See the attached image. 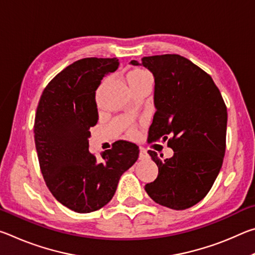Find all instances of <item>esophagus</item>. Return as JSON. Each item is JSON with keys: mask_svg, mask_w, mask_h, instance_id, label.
Instances as JSON below:
<instances>
[{"mask_svg": "<svg viewBox=\"0 0 255 255\" xmlns=\"http://www.w3.org/2000/svg\"><path fill=\"white\" fill-rule=\"evenodd\" d=\"M148 157V154L146 152V149L144 147H140L139 149V158L140 159H146Z\"/></svg>", "mask_w": 255, "mask_h": 255, "instance_id": "34e87169", "label": "esophagus"}]
</instances>
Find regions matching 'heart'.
<instances>
[{
	"mask_svg": "<svg viewBox=\"0 0 255 255\" xmlns=\"http://www.w3.org/2000/svg\"><path fill=\"white\" fill-rule=\"evenodd\" d=\"M127 81L129 84V88H133V86H137L144 82L152 81L150 76L147 72L143 70H132L127 74ZM130 132H133V129H131Z\"/></svg>",
	"mask_w": 255,
	"mask_h": 255,
	"instance_id": "1",
	"label": "heart"
}]
</instances>
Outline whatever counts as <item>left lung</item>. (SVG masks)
<instances>
[{"label": "left lung", "instance_id": "left-lung-1", "mask_svg": "<svg viewBox=\"0 0 255 255\" xmlns=\"http://www.w3.org/2000/svg\"><path fill=\"white\" fill-rule=\"evenodd\" d=\"M153 73V123L150 141L162 139L173 156L162 159L148 150L158 167L145 185L158 205L183 210L204 199L222 169L226 148L227 109L213 79L191 60L176 54L148 56L139 64Z\"/></svg>", "mask_w": 255, "mask_h": 255}]
</instances>
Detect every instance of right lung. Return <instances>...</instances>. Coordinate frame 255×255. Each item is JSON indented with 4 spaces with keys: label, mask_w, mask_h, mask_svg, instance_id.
<instances>
[{
    "label": "right lung",
    "mask_w": 255,
    "mask_h": 255,
    "mask_svg": "<svg viewBox=\"0 0 255 255\" xmlns=\"http://www.w3.org/2000/svg\"><path fill=\"white\" fill-rule=\"evenodd\" d=\"M118 66L117 58L76 60L49 82L37 107L33 132L42 176L56 199L80 214L106 206L139 154L126 140L115 143L100 159L89 152L90 128L99 119L96 91Z\"/></svg>",
    "instance_id": "obj_1"
}]
</instances>
